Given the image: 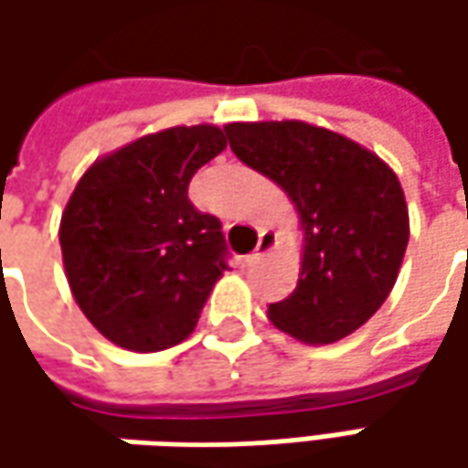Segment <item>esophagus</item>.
Wrapping results in <instances>:
<instances>
[{
	"label": "esophagus",
	"mask_w": 468,
	"mask_h": 468,
	"mask_svg": "<svg viewBox=\"0 0 468 468\" xmlns=\"http://www.w3.org/2000/svg\"><path fill=\"white\" fill-rule=\"evenodd\" d=\"M276 242H279V237H276V231H271V229H262L261 231V242H258V247H255V252L247 258V262H255L261 261L262 255H268L273 247H276Z\"/></svg>",
	"instance_id": "34e87169"
}]
</instances>
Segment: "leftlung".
<instances>
[{"label": "left lung", "instance_id": "8db88e82", "mask_svg": "<svg viewBox=\"0 0 468 468\" xmlns=\"http://www.w3.org/2000/svg\"><path fill=\"white\" fill-rule=\"evenodd\" d=\"M237 158L294 203L304 237L297 289L268 307L271 323L304 344L362 328L399 279L409 207L399 176L365 145L299 119L231 122Z\"/></svg>", "mask_w": 468, "mask_h": 468}]
</instances>
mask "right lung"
Here are the masks:
<instances>
[{
	"mask_svg": "<svg viewBox=\"0 0 468 468\" xmlns=\"http://www.w3.org/2000/svg\"><path fill=\"white\" fill-rule=\"evenodd\" d=\"M224 148L216 124L169 127L99 158L69 195L59 224L67 283L122 349L182 344L229 268L221 221L187 197L195 171Z\"/></svg>",
	"mask_w": 468,
	"mask_h": 468,
	"instance_id": "1",
	"label": "right lung"
}]
</instances>
